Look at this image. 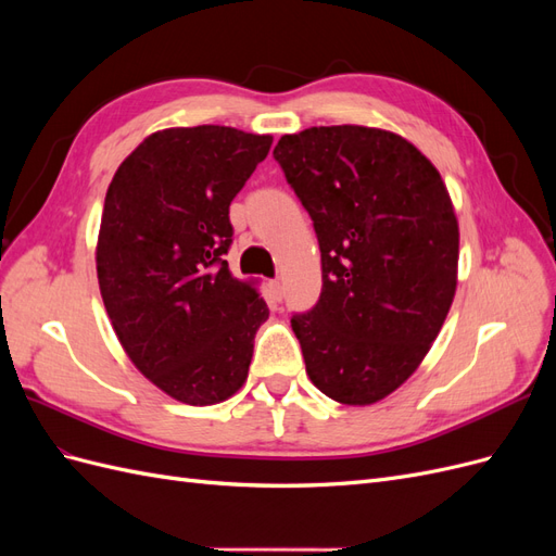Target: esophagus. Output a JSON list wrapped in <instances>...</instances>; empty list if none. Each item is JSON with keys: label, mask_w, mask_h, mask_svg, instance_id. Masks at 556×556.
Instances as JSON below:
<instances>
[{"label": "esophagus", "mask_w": 556, "mask_h": 556, "mask_svg": "<svg viewBox=\"0 0 556 556\" xmlns=\"http://www.w3.org/2000/svg\"><path fill=\"white\" fill-rule=\"evenodd\" d=\"M268 288H271V294L276 296V301H280L282 299V294H285V290H282V282L278 280V278H274L271 282H268Z\"/></svg>", "instance_id": "1"}]
</instances>
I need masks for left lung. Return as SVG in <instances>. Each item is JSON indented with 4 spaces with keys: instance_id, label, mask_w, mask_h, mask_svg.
<instances>
[{
    "instance_id": "obj_1",
    "label": "left lung",
    "mask_w": 556,
    "mask_h": 556,
    "mask_svg": "<svg viewBox=\"0 0 556 556\" xmlns=\"http://www.w3.org/2000/svg\"><path fill=\"white\" fill-rule=\"evenodd\" d=\"M274 157L313 220L323 292L292 315L306 371L348 406L392 394L425 359L457 288L459 227L435 166L392 131L285 134Z\"/></svg>"
}]
</instances>
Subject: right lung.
Segmentation results:
<instances>
[{"label": "right lung", "mask_w": 556, "mask_h": 556, "mask_svg": "<svg viewBox=\"0 0 556 556\" xmlns=\"http://www.w3.org/2000/svg\"><path fill=\"white\" fill-rule=\"evenodd\" d=\"M271 137L233 127L164 129L117 166L97 243L111 325L139 371L208 406L239 390L266 301L231 278L229 204Z\"/></svg>", "instance_id": "obj_1"}]
</instances>
